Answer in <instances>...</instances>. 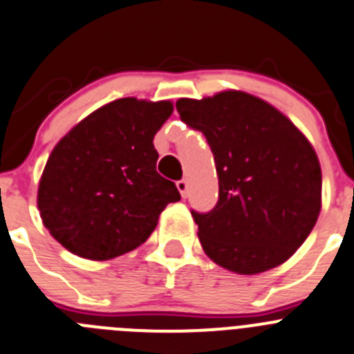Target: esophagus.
<instances>
[{"instance_id":"esophagus-1","label":"esophagus","mask_w":354,"mask_h":354,"mask_svg":"<svg viewBox=\"0 0 354 354\" xmlns=\"http://www.w3.org/2000/svg\"><path fill=\"white\" fill-rule=\"evenodd\" d=\"M176 187H178V190H180V194L183 197H187V194H189V183H187V180H178L176 181Z\"/></svg>"}]
</instances>
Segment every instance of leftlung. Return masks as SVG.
<instances>
[{
  "instance_id": "left-lung-1",
  "label": "left lung",
  "mask_w": 354,
  "mask_h": 354,
  "mask_svg": "<svg viewBox=\"0 0 354 354\" xmlns=\"http://www.w3.org/2000/svg\"><path fill=\"white\" fill-rule=\"evenodd\" d=\"M181 122L205 133L218 174V201L192 209L205 252L241 275L266 272L295 254L321 212V167L304 133L243 91L176 102Z\"/></svg>"
}]
</instances>
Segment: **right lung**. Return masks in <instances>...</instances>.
<instances>
[{
    "label": "right lung",
    "mask_w": 354,
    "mask_h": 354,
    "mask_svg": "<svg viewBox=\"0 0 354 354\" xmlns=\"http://www.w3.org/2000/svg\"><path fill=\"white\" fill-rule=\"evenodd\" d=\"M171 102L120 98L100 107L53 149L38 187L44 225L66 250L93 261L148 240L158 215L181 199L157 173V130Z\"/></svg>",
    "instance_id": "obj_1"
}]
</instances>
